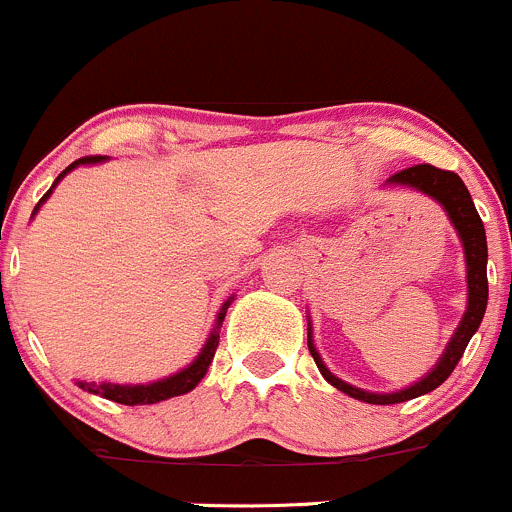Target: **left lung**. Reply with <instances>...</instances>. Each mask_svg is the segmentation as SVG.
<instances>
[{
    "mask_svg": "<svg viewBox=\"0 0 512 512\" xmlns=\"http://www.w3.org/2000/svg\"><path fill=\"white\" fill-rule=\"evenodd\" d=\"M383 186H403V189H413L418 194L433 199L440 209L448 216L450 226L458 234L460 246H463L465 256V283H468V306H465L463 318H460L458 328L450 336L448 346H445L443 356L438 358L433 368L423 378H418L411 386L401 388V391L391 393H371L366 388H356L351 383H346L343 378L333 376L331 371L323 363L321 353L316 351V343H313V328L308 321V351H311L313 361H316L321 376L331 383L333 388L343 391L346 396L356 398V401L373 403V406H391V403H403L411 401V398L423 396V393L435 391L445 378L453 373V368L458 366L460 356H463L465 346L470 343L473 333L478 331L480 321L485 316V306H488V241H485V229L483 221H480L478 211H475L473 199H470L468 189L460 181L458 174L453 171L435 169L430 164H418L411 169H403L398 174H393L391 179Z\"/></svg>",
    "mask_w": 512,
    "mask_h": 512,
    "instance_id": "left-lung-1",
    "label": "left lung"
}]
</instances>
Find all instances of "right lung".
<instances>
[{
  "label": "right lung",
  "instance_id": "add662e5",
  "mask_svg": "<svg viewBox=\"0 0 512 512\" xmlns=\"http://www.w3.org/2000/svg\"><path fill=\"white\" fill-rule=\"evenodd\" d=\"M101 161H106V156H84V159H77L74 164H69L67 169L62 171V174L54 179L52 189L47 191V194L39 199V204L34 206L32 211V219L37 216V211L42 209L44 201L52 196V191L57 189L59 181L64 179V176L69 174V171H74L77 166H91V164H101ZM231 301H234V293H231L229 298L224 301V306H221L219 316H216V323L214 328H211L209 338H206L204 348H201L199 356L194 358V361L189 363L186 368H181V371L171 373V376L166 378H159V381L154 383H86V381H77V386L82 388V391H89L94 393V396H101V398H109V401L114 403H124V406H151V403H161V401H169V398L174 396H184V393L194 391L196 386L201 383V378L206 376V371H209L211 361H214V353H216V346H219V331H221V323H224L226 318V311H229Z\"/></svg>",
  "mask_w": 512,
  "mask_h": 512
}]
</instances>
